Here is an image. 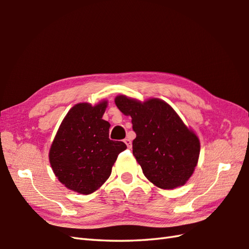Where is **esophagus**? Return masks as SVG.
<instances>
[{"label": "esophagus", "mask_w": 249, "mask_h": 249, "mask_svg": "<svg viewBox=\"0 0 249 249\" xmlns=\"http://www.w3.org/2000/svg\"><path fill=\"white\" fill-rule=\"evenodd\" d=\"M124 142L126 143V145H127L128 149H131V141H130L129 138H126V139L124 140Z\"/></svg>", "instance_id": "34e87169"}]
</instances>
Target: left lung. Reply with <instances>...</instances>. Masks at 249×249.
<instances>
[{"mask_svg": "<svg viewBox=\"0 0 249 249\" xmlns=\"http://www.w3.org/2000/svg\"><path fill=\"white\" fill-rule=\"evenodd\" d=\"M115 105L131 116L133 154L147 179L162 189L186 183L197 166L200 142L176 111L157 98L140 103L120 95Z\"/></svg>", "mask_w": 249, "mask_h": 249, "instance_id": "1", "label": "left lung"}]
</instances>
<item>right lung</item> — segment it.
<instances>
[{
  "label": "right lung",
  "mask_w": 249,
  "mask_h": 249,
  "mask_svg": "<svg viewBox=\"0 0 249 249\" xmlns=\"http://www.w3.org/2000/svg\"><path fill=\"white\" fill-rule=\"evenodd\" d=\"M106 107L107 102L94 107L87 103L73 106L52 142V170L62 184L79 194H92L102 186L118 155L127 147L109 139L110 124L103 120Z\"/></svg>",
  "instance_id": "obj_1"
}]
</instances>
